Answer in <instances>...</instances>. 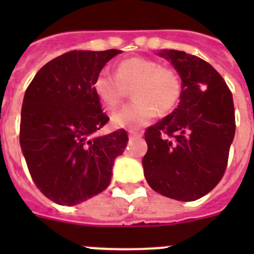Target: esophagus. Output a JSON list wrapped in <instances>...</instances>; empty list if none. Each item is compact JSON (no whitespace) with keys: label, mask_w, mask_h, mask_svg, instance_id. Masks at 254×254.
Wrapping results in <instances>:
<instances>
[{"label":"esophagus","mask_w":254,"mask_h":254,"mask_svg":"<svg viewBox=\"0 0 254 254\" xmlns=\"http://www.w3.org/2000/svg\"><path fill=\"white\" fill-rule=\"evenodd\" d=\"M128 134H129V137H131V138H140V137H142V133H141V132L134 131V129H129Z\"/></svg>","instance_id":"obj_1"}]
</instances>
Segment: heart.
<instances>
[{
  "label": "heart",
  "instance_id": "obj_1",
  "mask_svg": "<svg viewBox=\"0 0 254 254\" xmlns=\"http://www.w3.org/2000/svg\"><path fill=\"white\" fill-rule=\"evenodd\" d=\"M132 87V100L112 116V125L118 128H138L154 118L158 112L165 114L179 102L182 81L172 68L160 62L143 57H132L121 61L116 73L102 69L96 73L93 89L98 99L112 111L118 107Z\"/></svg>",
  "mask_w": 254,
  "mask_h": 254
}]
</instances>
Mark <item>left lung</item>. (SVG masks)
I'll return each instance as SVG.
<instances>
[{
    "label": "left lung",
    "mask_w": 254,
    "mask_h": 254,
    "mask_svg": "<svg viewBox=\"0 0 254 254\" xmlns=\"http://www.w3.org/2000/svg\"><path fill=\"white\" fill-rule=\"evenodd\" d=\"M182 78L178 107L145 131L143 174L150 187L178 201H196L217 186L235 133L233 95L202 58L161 51Z\"/></svg>",
    "instance_id": "left-lung-1"
}]
</instances>
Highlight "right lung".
Instances as JSON below:
<instances>
[{"label":"right lung","mask_w":254,"mask_h":254,"mask_svg":"<svg viewBox=\"0 0 254 254\" xmlns=\"http://www.w3.org/2000/svg\"><path fill=\"white\" fill-rule=\"evenodd\" d=\"M118 53L67 52L44 64L25 91L20 146L38 190L58 205L103 192L127 145L125 129L96 136L109 117L94 93V77Z\"/></svg>","instance_id":"obj_1"}]
</instances>
